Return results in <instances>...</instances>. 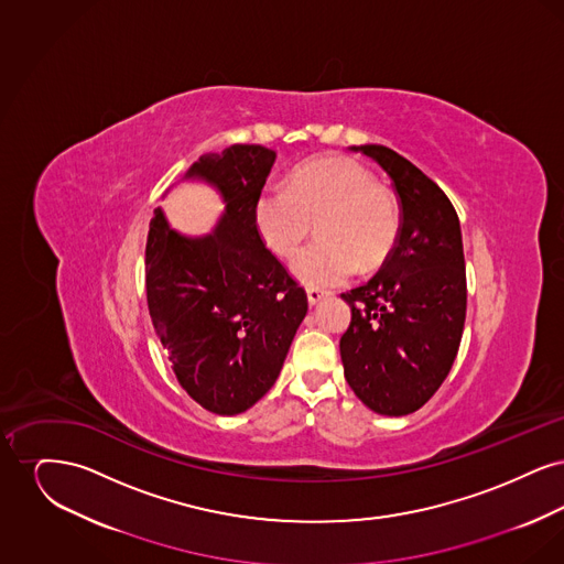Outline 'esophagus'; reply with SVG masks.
Returning a JSON list of instances; mask_svg holds the SVG:
<instances>
[{
    "mask_svg": "<svg viewBox=\"0 0 564 564\" xmlns=\"http://www.w3.org/2000/svg\"><path fill=\"white\" fill-rule=\"evenodd\" d=\"M329 292H322V290H306V297H308V304L311 306H315V304H319L323 297H327Z\"/></svg>",
    "mask_w": 564,
    "mask_h": 564,
    "instance_id": "obj_1",
    "label": "esophagus"
}]
</instances>
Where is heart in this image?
Listing matches in <instances>:
<instances>
[{
  "mask_svg": "<svg viewBox=\"0 0 564 564\" xmlns=\"http://www.w3.org/2000/svg\"><path fill=\"white\" fill-rule=\"evenodd\" d=\"M253 221L279 258H292L315 221L319 239L302 249L292 267L311 288H334L357 269H380L400 235L395 196L347 156L313 159L295 166L283 188L267 186L258 194Z\"/></svg>",
  "mask_w": 564,
  "mask_h": 564,
  "instance_id": "1",
  "label": "heart"
}]
</instances>
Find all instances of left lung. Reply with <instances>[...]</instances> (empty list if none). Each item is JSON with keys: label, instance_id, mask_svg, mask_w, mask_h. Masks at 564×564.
Returning <instances> with one entry per match:
<instances>
[{"label": "left lung", "instance_id": "obj_1", "mask_svg": "<svg viewBox=\"0 0 564 564\" xmlns=\"http://www.w3.org/2000/svg\"><path fill=\"white\" fill-rule=\"evenodd\" d=\"M382 166L402 205L395 247L375 276L347 294L349 329L340 338L355 395L384 416L430 402L460 345L467 281L460 224L435 182L384 145H352Z\"/></svg>", "mask_w": 564, "mask_h": 564}]
</instances>
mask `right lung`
<instances>
[{"label": "right lung", "instance_id": "1", "mask_svg": "<svg viewBox=\"0 0 564 564\" xmlns=\"http://www.w3.org/2000/svg\"><path fill=\"white\" fill-rule=\"evenodd\" d=\"M276 152L230 145L203 154L184 180L221 196L214 232L188 237L154 212L145 245V292L156 336L194 402L235 416L274 384L308 311L304 290L260 239L253 207Z\"/></svg>", "mask_w": 564, "mask_h": 564}]
</instances>
